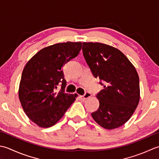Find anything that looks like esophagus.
Returning <instances> with one entry per match:
<instances>
[{"instance_id": "34e87169", "label": "esophagus", "mask_w": 159, "mask_h": 159, "mask_svg": "<svg viewBox=\"0 0 159 159\" xmlns=\"http://www.w3.org/2000/svg\"><path fill=\"white\" fill-rule=\"evenodd\" d=\"M90 97H91V94H90V93H86L85 94H84V95H82V96H80V98L82 99V100H86V99H87L88 98H90Z\"/></svg>"}]
</instances>
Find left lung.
<instances>
[{"label":"left lung","mask_w":159,"mask_h":159,"mask_svg":"<svg viewBox=\"0 0 159 159\" xmlns=\"http://www.w3.org/2000/svg\"><path fill=\"white\" fill-rule=\"evenodd\" d=\"M82 51L93 76L103 81V89L97 95L98 110L92 113L102 128H117L133 115L140 99L138 73L121 51L99 43H83Z\"/></svg>","instance_id":"left-lung-1"}]
</instances>
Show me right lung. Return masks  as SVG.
Wrapping results in <instances>:
<instances>
[{
    "mask_svg": "<svg viewBox=\"0 0 159 159\" xmlns=\"http://www.w3.org/2000/svg\"><path fill=\"white\" fill-rule=\"evenodd\" d=\"M82 43H57L32 57L22 70L18 97L31 121L41 128L53 126L75 102L77 94L64 92L66 82L62 66L79 54ZM61 84V90L56 91Z\"/></svg>",
    "mask_w": 159,
    "mask_h": 159,
    "instance_id": "right-lung-1",
    "label": "right lung"
}]
</instances>
